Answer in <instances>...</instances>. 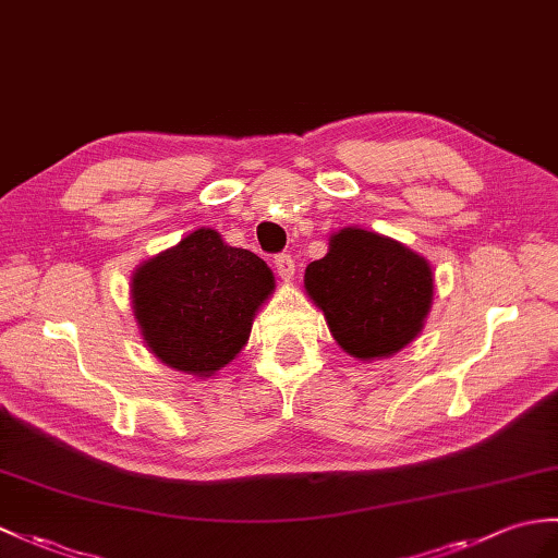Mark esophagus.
<instances>
[{
    "label": "esophagus",
    "mask_w": 558,
    "mask_h": 558,
    "mask_svg": "<svg viewBox=\"0 0 558 558\" xmlns=\"http://www.w3.org/2000/svg\"><path fill=\"white\" fill-rule=\"evenodd\" d=\"M276 270H278V276L280 278H292L294 276V258L290 256V254H278L276 256Z\"/></svg>",
    "instance_id": "34e87169"
}]
</instances>
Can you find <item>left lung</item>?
I'll return each mask as SVG.
<instances>
[{
  "label": "left lung",
  "instance_id": "left-lung-1",
  "mask_svg": "<svg viewBox=\"0 0 558 558\" xmlns=\"http://www.w3.org/2000/svg\"><path fill=\"white\" fill-rule=\"evenodd\" d=\"M304 288L342 349L356 359H378L421 332L433 270L404 244L344 228L330 240V252L306 266Z\"/></svg>",
  "mask_w": 558,
  "mask_h": 558
}]
</instances>
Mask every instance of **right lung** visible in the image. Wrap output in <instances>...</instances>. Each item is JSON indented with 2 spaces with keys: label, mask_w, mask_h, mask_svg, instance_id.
<instances>
[{
  "label": "right lung",
  "mask_w": 558,
  "mask_h": 558,
  "mask_svg": "<svg viewBox=\"0 0 558 558\" xmlns=\"http://www.w3.org/2000/svg\"><path fill=\"white\" fill-rule=\"evenodd\" d=\"M274 288L264 258L202 228L135 270L133 308L163 364L209 375L247 342L256 308Z\"/></svg>",
  "instance_id": "1"
}]
</instances>
